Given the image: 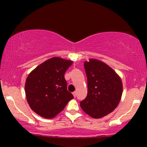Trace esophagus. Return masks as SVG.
I'll use <instances>...</instances> for the list:
<instances>
[{
	"instance_id": "obj_1",
	"label": "esophagus",
	"mask_w": 147,
	"mask_h": 147,
	"mask_svg": "<svg viewBox=\"0 0 147 147\" xmlns=\"http://www.w3.org/2000/svg\"><path fill=\"white\" fill-rule=\"evenodd\" d=\"M72 94H73V96H74V97H76V95H77V92H75H75H72Z\"/></svg>"
}]
</instances>
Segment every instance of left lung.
I'll list each match as a JSON object with an SVG mask.
<instances>
[{"mask_svg": "<svg viewBox=\"0 0 147 147\" xmlns=\"http://www.w3.org/2000/svg\"><path fill=\"white\" fill-rule=\"evenodd\" d=\"M88 94L80 106L90 117L98 119L116 109L122 95V82L110 66L101 61L90 59L84 62Z\"/></svg>", "mask_w": 147, "mask_h": 147, "instance_id": "left-lung-1", "label": "left lung"}]
</instances>
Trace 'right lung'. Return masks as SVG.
I'll return each instance as SVG.
<instances>
[{"label":"right lung","instance_id":"1","mask_svg":"<svg viewBox=\"0 0 147 147\" xmlns=\"http://www.w3.org/2000/svg\"><path fill=\"white\" fill-rule=\"evenodd\" d=\"M72 62L52 57L38 65L27 77L25 84L27 101L32 110L41 117H55L74 98L67 90L64 77Z\"/></svg>","mask_w":147,"mask_h":147}]
</instances>
